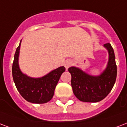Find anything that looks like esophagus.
<instances>
[{"label":"esophagus","instance_id":"34e87169","mask_svg":"<svg viewBox=\"0 0 127 127\" xmlns=\"http://www.w3.org/2000/svg\"><path fill=\"white\" fill-rule=\"evenodd\" d=\"M71 64H72V63H71L70 61H65V63H64V66H65V68L66 69H68V68L70 67Z\"/></svg>","mask_w":127,"mask_h":127}]
</instances>
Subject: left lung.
<instances>
[{
    "label": "left lung",
    "instance_id": "1",
    "mask_svg": "<svg viewBox=\"0 0 127 127\" xmlns=\"http://www.w3.org/2000/svg\"><path fill=\"white\" fill-rule=\"evenodd\" d=\"M104 46L109 51V60L106 70L100 76H90L74 66L68 68L71 74L72 91L81 101H100L109 95L115 85L117 70L114 50L110 43H106Z\"/></svg>",
    "mask_w": 127,
    "mask_h": 127
}]
</instances>
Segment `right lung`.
<instances>
[{
    "label": "right lung",
    "instance_id": "right-lung-1",
    "mask_svg": "<svg viewBox=\"0 0 127 127\" xmlns=\"http://www.w3.org/2000/svg\"><path fill=\"white\" fill-rule=\"evenodd\" d=\"M20 46L17 47L12 63L13 80L21 95L28 102L42 104L48 102L53 98L55 87L59 81L65 68L61 66L39 79H32L21 72L18 66V59Z\"/></svg>",
    "mask_w": 127,
    "mask_h": 127
}]
</instances>
